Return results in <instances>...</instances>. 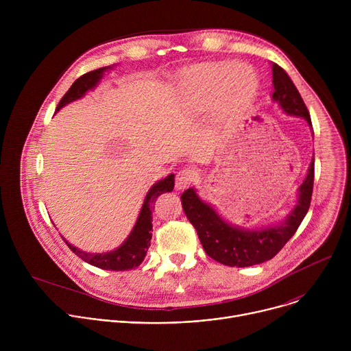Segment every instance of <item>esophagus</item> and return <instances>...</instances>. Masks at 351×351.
<instances>
[{
  "label": "esophagus",
  "instance_id": "esophagus-1",
  "mask_svg": "<svg viewBox=\"0 0 351 351\" xmlns=\"http://www.w3.org/2000/svg\"><path fill=\"white\" fill-rule=\"evenodd\" d=\"M194 179H195V172L193 169L184 168V169L179 171L176 173V178H175V187H176V190L186 189Z\"/></svg>",
  "mask_w": 351,
  "mask_h": 351
}]
</instances>
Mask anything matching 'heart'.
<instances>
[{
    "label": "heart",
    "mask_w": 351,
    "mask_h": 351,
    "mask_svg": "<svg viewBox=\"0 0 351 351\" xmlns=\"http://www.w3.org/2000/svg\"><path fill=\"white\" fill-rule=\"evenodd\" d=\"M233 68L234 64H214L203 68L193 69L184 76L183 80V95L187 106L194 110H203L210 103V95L217 83ZM236 88L233 94H228L219 107H247L254 98L257 91V79L244 66H237L233 71Z\"/></svg>",
    "instance_id": "heart-1"
}]
</instances>
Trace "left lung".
Returning <instances> with one entry per match:
<instances>
[{
  "label": "left lung",
  "mask_w": 351,
  "mask_h": 351,
  "mask_svg": "<svg viewBox=\"0 0 351 351\" xmlns=\"http://www.w3.org/2000/svg\"><path fill=\"white\" fill-rule=\"evenodd\" d=\"M272 99L279 104L283 112L303 118L313 126L302 95L278 64H272ZM313 187L314 158L304 182L298 187L297 204L291 213L283 222L260 229H244L226 222L210 204L198 197L193 187L183 191L180 198L183 211L197 230L206 253L223 265L243 268L263 264L280 252L308 213Z\"/></svg>",
  "instance_id": "obj_1"
}]
</instances>
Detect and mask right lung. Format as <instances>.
I'll list each match as a JSON object with an SVG mask.
<instances>
[{
  "mask_svg": "<svg viewBox=\"0 0 351 351\" xmlns=\"http://www.w3.org/2000/svg\"><path fill=\"white\" fill-rule=\"evenodd\" d=\"M111 68H112V65L99 68V69L87 72L83 76H80L79 79H76L75 83L71 86V88L61 98V101L57 107V111H60L66 104L75 101V99L82 98L88 90H93L99 83V80L103 79L104 72ZM173 187H175V175L173 173L168 175L165 179L158 180L156 184L152 186V189L148 190V193L144 198V203L140 210L138 218H137L130 234L118 248L114 250V252L103 253V254H91V253L82 252V250L72 245L65 239H64V241L68 244V247L77 257H80L84 263L90 264V265H94L97 268H101L106 271L133 269L143 263V260L147 254V250L149 247V240H152V236H153L152 234V229H153L152 214H153V208H154L153 206H156L158 195H161L162 193H167V191H172Z\"/></svg>",
  "mask_w": 351,
  "mask_h": 351,
  "instance_id": "obj_1",
  "label": "right lung"
}]
</instances>
